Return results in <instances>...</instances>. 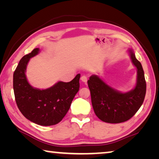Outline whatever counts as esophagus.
Returning <instances> with one entry per match:
<instances>
[{"label":"esophagus","instance_id":"obj_1","mask_svg":"<svg viewBox=\"0 0 159 159\" xmlns=\"http://www.w3.org/2000/svg\"><path fill=\"white\" fill-rule=\"evenodd\" d=\"M88 78L86 76H82L81 78H80V80H81L82 81L84 82V83L87 82L88 81Z\"/></svg>","mask_w":159,"mask_h":159}]
</instances>
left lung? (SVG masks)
<instances>
[{
    "instance_id": "8db88e82",
    "label": "left lung",
    "mask_w": 159,
    "mask_h": 159,
    "mask_svg": "<svg viewBox=\"0 0 159 159\" xmlns=\"http://www.w3.org/2000/svg\"><path fill=\"white\" fill-rule=\"evenodd\" d=\"M128 52L132 62L138 70L134 89L128 93H120L110 87L97 75H92L88 80L94 111L104 122L126 121L136 114L144 102L147 87L144 70L133 50L130 49Z\"/></svg>"
}]
</instances>
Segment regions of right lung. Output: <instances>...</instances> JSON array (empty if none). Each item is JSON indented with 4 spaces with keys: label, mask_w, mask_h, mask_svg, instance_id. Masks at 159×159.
<instances>
[{
    "label": "right lung",
    "mask_w": 159,
    "mask_h": 159,
    "mask_svg": "<svg viewBox=\"0 0 159 159\" xmlns=\"http://www.w3.org/2000/svg\"><path fill=\"white\" fill-rule=\"evenodd\" d=\"M35 48L24 56L13 74V89L15 101L24 116L38 125L57 124L65 116L76 94L79 90L80 74L70 82L59 81L45 90L34 88L29 84L26 69L30 58L39 52Z\"/></svg>",
    "instance_id": "right-lung-1"
}]
</instances>
